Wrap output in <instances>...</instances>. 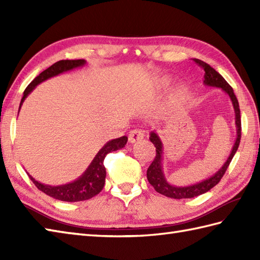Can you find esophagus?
Masks as SVG:
<instances>
[{
    "mask_svg": "<svg viewBox=\"0 0 260 260\" xmlns=\"http://www.w3.org/2000/svg\"><path fill=\"white\" fill-rule=\"evenodd\" d=\"M144 139V133L140 129H133L131 131V133L128 135V141L129 143H136L141 140Z\"/></svg>",
    "mask_w": 260,
    "mask_h": 260,
    "instance_id": "esophagus-1",
    "label": "esophagus"
}]
</instances>
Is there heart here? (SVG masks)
<instances>
[{
  "label": "heart",
  "instance_id": "heart-1",
  "mask_svg": "<svg viewBox=\"0 0 260 260\" xmlns=\"http://www.w3.org/2000/svg\"><path fill=\"white\" fill-rule=\"evenodd\" d=\"M189 95V89L185 86H180L178 91H176V96L180 99V101H183Z\"/></svg>",
  "mask_w": 260,
  "mask_h": 260
}]
</instances>
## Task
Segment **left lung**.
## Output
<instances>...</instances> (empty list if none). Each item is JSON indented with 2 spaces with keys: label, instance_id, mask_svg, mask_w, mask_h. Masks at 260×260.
<instances>
[{
  "label": "left lung",
  "instance_id": "8db88e82",
  "mask_svg": "<svg viewBox=\"0 0 260 260\" xmlns=\"http://www.w3.org/2000/svg\"><path fill=\"white\" fill-rule=\"evenodd\" d=\"M194 61L200 66L204 70V77H203V85L208 87H214V88H221V89L229 96L231 103H233L234 110H235V124L237 128V136L236 141L234 143L233 150H231L227 161L223 163V165L220 168L217 172L210 175L209 178L204 179L198 183L191 184V185H173L165 178L164 170H163V155H164V146L163 142L159 137L156 131H153L150 133V141L153 143L154 146L156 147V155L154 157V161L147 169V180L150 184L154 186L156 192L161 193L163 196H167L172 199H190L198 196H201L203 193L210 191L212 187L219 183L221 180L223 174L227 171L229 164L233 159L234 155L238 150L240 137H241V120H240V109H239V103L237 99L234 89L231 86L224 80L223 77L220 75L218 71H215L212 67H210L208 63H206L202 60L194 59Z\"/></svg>",
  "mask_w": 260,
  "mask_h": 260
}]
</instances>
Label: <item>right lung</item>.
Wrapping results in <instances>:
<instances>
[{"mask_svg":"<svg viewBox=\"0 0 260 260\" xmlns=\"http://www.w3.org/2000/svg\"><path fill=\"white\" fill-rule=\"evenodd\" d=\"M86 64V60L79 59V60H60V61L53 63L51 67H49L45 71L37 76L33 79L30 85L25 88L23 92V97L21 99L19 112L23 105L25 98L30 95L31 91L41 82L46 81L48 79L56 77L60 74L67 73L76 68L84 67ZM127 136H121L118 139L110 140L107 142L101 150L98 151L96 156L93 157L91 163L88 165L86 171L82 173L78 179L69 182V183L61 184V185H49L41 183V182L37 181L33 176L29 173V178L35 183V185L39 190L45 192L46 194L50 196L51 198L57 199V200H61L66 202H78L84 200H89L92 197L97 196L99 192L103 190L105 184V179H106V169L104 165V159L106 155L110 152H115L120 148L125 147L127 143Z\"/></svg>","mask_w":260,"mask_h":260,"instance_id":"1","label":"right lung"}]
</instances>
